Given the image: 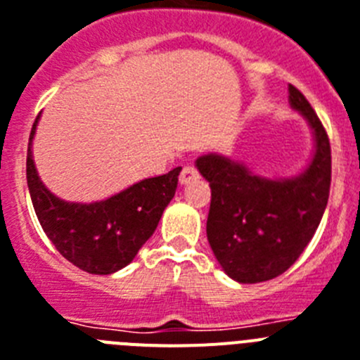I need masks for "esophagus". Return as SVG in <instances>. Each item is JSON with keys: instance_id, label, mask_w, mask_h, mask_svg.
<instances>
[{"instance_id": "esophagus-1", "label": "esophagus", "mask_w": 360, "mask_h": 360, "mask_svg": "<svg viewBox=\"0 0 360 360\" xmlns=\"http://www.w3.org/2000/svg\"><path fill=\"white\" fill-rule=\"evenodd\" d=\"M199 179V172L198 168L192 167V165H186V167L181 170V176H179V183L181 184H188L190 181H195Z\"/></svg>"}]
</instances>
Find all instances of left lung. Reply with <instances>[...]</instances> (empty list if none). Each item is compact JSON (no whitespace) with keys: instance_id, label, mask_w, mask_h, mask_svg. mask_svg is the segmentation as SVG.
Listing matches in <instances>:
<instances>
[{"instance_id":"left-lung-1","label":"left lung","mask_w":360,"mask_h":360,"mask_svg":"<svg viewBox=\"0 0 360 360\" xmlns=\"http://www.w3.org/2000/svg\"><path fill=\"white\" fill-rule=\"evenodd\" d=\"M290 105L302 114L315 139L311 162L288 179L254 176L243 162L217 154L195 161L210 183L206 236L221 268L237 283H262L284 274L304 252L328 205L330 139L301 90L288 85Z\"/></svg>"}]
</instances>
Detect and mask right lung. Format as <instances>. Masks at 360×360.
<instances>
[{
  "instance_id": "add662e5",
  "label": "right lung",
  "mask_w": 360,
  "mask_h": 360,
  "mask_svg": "<svg viewBox=\"0 0 360 360\" xmlns=\"http://www.w3.org/2000/svg\"><path fill=\"white\" fill-rule=\"evenodd\" d=\"M32 124L27 152V183L37 221L52 245L79 270L108 275L132 262L155 232L162 212L176 195L181 167L165 176L128 186L105 201L79 205L50 193L37 176L32 159Z\"/></svg>"
}]
</instances>
